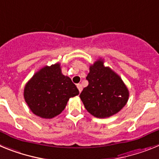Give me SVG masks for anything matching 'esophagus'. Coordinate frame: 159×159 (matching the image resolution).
<instances>
[{
	"instance_id": "esophagus-1",
	"label": "esophagus",
	"mask_w": 159,
	"mask_h": 159,
	"mask_svg": "<svg viewBox=\"0 0 159 159\" xmlns=\"http://www.w3.org/2000/svg\"><path fill=\"white\" fill-rule=\"evenodd\" d=\"M77 88H78V89H79V92H82V90H83L82 84H77Z\"/></svg>"
}]
</instances>
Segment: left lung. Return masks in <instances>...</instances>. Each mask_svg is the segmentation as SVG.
<instances>
[{"instance_id": "obj_1", "label": "left lung", "mask_w": 159, "mask_h": 159, "mask_svg": "<svg viewBox=\"0 0 159 159\" xmlns=\"http://www.w3.org/2000/svg\"><path fill=\"white\" fill-rule=\"evenodd\" d=\"M88 87L81 92V100L90 114L107 118L118 113L126 105L129 92L121 78L98 60L90 67Z\"/></svg>"}]
</instances>
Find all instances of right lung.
Wrapping results in <instances>:
<instances>
[{
  "mask_svg": "<svg viewBox=\"0 0 159 159\" xmlns=\"http://www.w3.org/2000/svg\"><path fill=\"white\" fill-rule=\"evenodd\" d=\"M68 76L61 72L60 64L43 67L25 85L24 96L33 114L52 119L64 110L68 99L79 95Z\"/></svg>",
  "mask_w": 159,
  "mask_h": 159,
  "instance_id": "obj_1",
  "label": "right lung"
}]
</instances>
